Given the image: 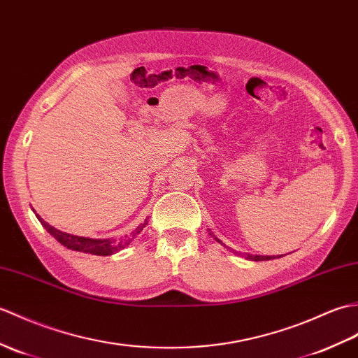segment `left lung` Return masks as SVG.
I'll return each instance as SVG.
<instances>
[{
	"instance_id": "1",
	"label": "left lung",
	"mask_w": 358,
	"mask_h": 358,
	"mask_svg": "<svg viewBox=\"0 0 358 358\" xmlns=\"http://www.w3.org/2000/svg\"><path fill=\"white\" fill-rule=\"evenodd\" d=\"M215 239H217L220 244H224L222 241H220L217 236H215ZM247 257H248V259H252V261H268V259H274V256H252V255H247Z\"/></svg>"
}]
</instances>
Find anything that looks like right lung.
Returning <instances> with one entry per match:
<instances>
[{
  "label": "right lung",
  "mask_w": 358,
  "mask_h": 358,
  "mask_svg": "<svg viewBox=\"0 0 358 358\" xmlns=\"http://www.w3.org/2000/svg\"><path fill=\"white\" fill-rule=\"evenodd\" d=\"M36 218L39 220V222L43 224L44 229L48 231L50 235H52L56 241H59V243L70 248V250H76V252H84V253H91V255H99V256H108V255H113L115 252L122 250L124 245H128L132 239H134L136 235H138L143 227L146 226L145 224H140V226L134 230L131 231L129 236H124V239H94V238H84V236H76V235H70V234H65V231H61L55 229L53 226H50L48 222H45L43 218L36 215Z\"/></svg>",
  "instance_id": "obj_1"
}]
</instances>
